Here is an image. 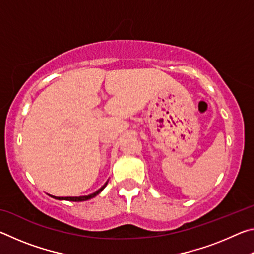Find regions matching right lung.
Returning a JSON list of instances; mask_svg holds the SVG:
<instances>
[{"label": "right lung", "instance_id": "add662e5", "mask_svg": "<svg viewBox=\"0 0 254 254\" xmlns=\"http://www.w3.org/2000/svg\"><path fill=\"white\" fill-rule=\"evenodd\" d=\"M107 183H109V180H107V182L103 185V186L98 189V190H96L95 192H93V194H89V195H87V196H78V197H56V196H53V195H49L50 197H53V198H55V199H58V200H69V201H84V200H88V199H91V198H93V197H95V196H97L98 194H100V192L103 190V189H104L105 187H106V185H107Z\"/></svg>", "mask_w": 254, "mask_h": 254}]
</instances>
